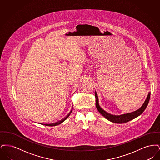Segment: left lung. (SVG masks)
Masks as SVG:
<instances>
[{
  "label": "left lung",
  "mask_w": 160,
  "mask_h": 160,
  "mask_svg": "<svg viewBox=\"0 0 160 160\" xmlns=\"http://www.w3.org/2000/svg\"><path fill=\"white\" fill-rule=\"evenodd\" d=\"M150 95H151V93L149 92L147 98H146V99L145 100V102L143 103L142 106L139 109H138L137 110L135 111V112H131V113H127V114L119 115V116L109 114L108 113H107L106 111L102 110L99 106L98 96H97V92L95 91V101H96L95 104H96L97 108L98 110V112L104 117H105L107 119H108V121H110L111 122H114V123H123L128 122L129 121L137 118V116L140 115L144 112L145 108H146V107L149 103V99H150Z\"/></svg>",
  "instance_id": "1"
}]
</instances>
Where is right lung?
Instances as JSON below:
<instances>
[{"instance_id":"right-lung-1","label":"right lung","mask_w":160,"mask_h":160,"mask_svg":"<svg viewBox=\"0 0 160 160\" xmlns=\"http://www.w3.org/2000/svg\"><path fill=\"white\" fill-rule=\"evenodd\" d=\"M72 109H71V110L70 111V112L67 115V116L65 117V118H64L63 119H62L61 121H58V122H55V123H50V124H44L45 125H47V126H56V125H59V124H61V123H62V122H63L65 120H66V119L71 114V113L72 112Z\"/></svg>"}]
</instances>
